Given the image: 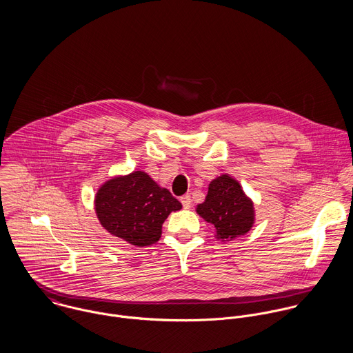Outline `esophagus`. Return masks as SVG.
Here are the masks:
<instances>
[{
  "instance_id": "34e87169",
  "label": "esophagus",
  "mask_w": 353,
  "mask_h": 353,
  "mask_svg": "<svg viewBox=\"0 0 353 353\" xmlns=\"http://www.w3.org/2000/svg\"><path fill=\"white\" fill-rule=\"evenodd\" d=\"M181 202H182V205H183V208L185 209H189L190 206H192V197L188 194V196H183L182 199H181Z\"/></svg>"
}]
</instances>
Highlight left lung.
Wrapping results in <instances>:
<instances>
[{"label": "left lung", "mask_w": 353, "mask_h": 353, "mask_svg": "<svg viewBox=\"0 0 353 353\" xmlns=\"http://www.w3.org/2000/svg\"><path fill=\"white\" fill-rule=\"evenodd\" d=\"M197 213L216 230L217 239L231 241L248 234L254 224V203L236 179L223 174L209 183Z\"/></svg>", "instance_id": "left-lung-1"}]
</instances>
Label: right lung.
I'll use <instances>...</instances> for the list:
<instances>
[{"mask_svg": "<svg viewBox=\"0 0 353 353\" xmlns=\"http://www.w3.org/2000/svg\"><path fill=\"white\" fill-rule=\"evenodd\" d=\"M181 208L182 203L144 171L107 181L95 196V212L104 230L139 248L156 243L164 220Z\"/></svg>", "mask_w": 353, "mask_h": 353, "instance_id": "add662e5", "label": "right lung"}]
</instances>
